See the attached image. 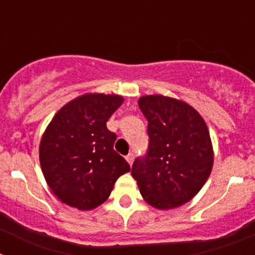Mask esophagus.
I'll return each instance as SVG.
<instances>
[{
	"mask_svg": "<svg viewBox=\"0 0 255 255\" xmlns=\"http://www.w3.org/2000/svg\"><path fill=\"white\" fill-rule=\"evenodd\" d=\"M126 161H128V163L131 166L132 162H134V154H132V153H130V154L126 155Z\"/></svg>",
	"mask_w": 255,
	"mask_h": 255,
	"instance_id": "34e87169",
	"label": "esophagus"
}]
</instances>
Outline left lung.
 <instances>
[{
  "label": "left lung",
  "mask_w": 255,
  "mask_h": 255,
  "mask_svg": "<svg viewBox=\"0 0 255 255\" xmlns=\"http://www.w3.org/2000/svg\"><path fill=\"white\" fill-rule=\"evenodd\" d=\"M148 120L149 145L131 175L149 206L167 211L188 203L213 167V147L203 117L184 101L153 94L138 101Z\"/></svg>",
  "instance_id": "1"
}]
</instances>
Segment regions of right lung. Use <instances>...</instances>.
Returning a JSON list of instances; mask_svg holds the SVG:
<instances>
[{
    "label": "right lung",
    "mask_w": 255,
    "mask_h": 255,
    "mask_svg": "<svg viewBox=\"0 0 255 255\" xmlns=\"http://www.w3.org/2000/svg\"><path fill=\"white\" fill-rule=\"evenodd\" d=\"M117 94L87 93L53 116L39 144L42 172L52 193L70 207L91 211L105 203L130 166L115 152L106 123L120 107Z\"/></svg>",
    "instance_id": "right-lung-1"
}]
</instances>
